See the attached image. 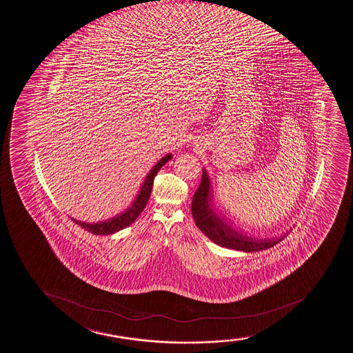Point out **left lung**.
<instances>
[{
  "label": "left lung",
  "mask_w": 353,
  "mask_h": 353,
  "mask_svg": "<svg viewBox=\"0 0 353 353\" xmlns=\"http://www.w3.org/2000/svg\"><path fill=\"white\" fill-rule=\"evenodd\" d=\"M210 194L211 183L206 170H203L201 183L192 200V215L199 230L213 243L236 251L256 252L273 248L274 245L284 239L285 236H279L276 239H253L225 226L219 218H215L212 213Z\"/></svg>",
  "instance_id": "left-lung-1"
}]
</instances>
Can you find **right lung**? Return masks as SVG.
<instances>
[{
  "label": "right lung",
  "mask_w": 353,
  "mask_h": 353,
  "mask_svg": "<svg viewBox=\"0 0 353 353\" xmlns=\"http://www.w3.org/2000/svg\"><path fill=\"white\" fill-rule=\"evenodd\" d=\"M170 159H172V154H167L150 170V173L145 179V181L142 183L141 190H140L139 194L137 195V198L132 203V206L128 207L126 211L121 213V214L115 215L110 219L97 223H82V221L73 219V218H72V220L74 223H77L79 226H81L83 230L90 232L93 234H112L114 232L120 231L122 228L130 226V223L135 221L140 213L143 211V208L146 207L147 201L150 199V192H152V187H153L155 175L167 161H170Z\"/></svg>",
  "instance_id": "obj_1"
}]
</instances>
